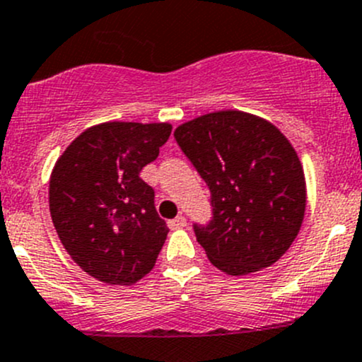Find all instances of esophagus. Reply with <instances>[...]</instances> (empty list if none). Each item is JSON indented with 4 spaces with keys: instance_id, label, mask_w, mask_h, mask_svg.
Segmentation results:
<instances>
[{
    "instance_id": "obj_1",
    "label": "esophagus",
    "mask_w": 362,
    "mask_h": 362,
    "mask_svg": "<svg viewBox=\"0 0 362 362\" xmlns=\"http://www.w3.org/2000/svg\"><path fill=\"white\" fill-rule=\"evenodd\" d=\"M187 226V221H185L184 215H178V217L171 218L170 222H168V228L170 229H180V228H185Z\"/></svg>"
}]
</instances>
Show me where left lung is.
I'll list each match as a JSON object with an SVG mask.
<instances>
[{
	"label": "left lung",
	"instance_id": "left-lung-1",
	"mask_svg": "<svg viewBox=\"0 0 362 362\" xmlns=\"http://www.w3.org/2000/svg\"><path fill=\"white\" fill-rule=\"evenodd\" d=\"M175 138L210 187L214 221L194 233L211 264L240 276L279 261L306 208L305 171L286 134L254 113L218 110L180 124Z\"/></svg>",
	"mask_w": 362,
	"mask_h": 362
}]
</instances>
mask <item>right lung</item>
<instances>
[{
	"mask_svg": "<svg viewBox=\"0 0 362 362\" xmlns=\"http://www.w3.org/2000/svg\"><path fill=\"white\" fill-rule=\"evenodd\" d=\"M170 134V122H101L80 133L54 164V228L69 257L100 282L133 286L154 268L170 229L140 171Z\"/></svg>",
	"mask_w": 362,
	"mask_h": 362,
	"instance_id": "right-lung-1",
	"label": "right lung"
}]
</instances>
